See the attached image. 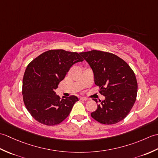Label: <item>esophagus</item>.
I'll return each mask as SVG.
<instances>
[{
    "label": "esophagus",
    "instance_id": "esophagus-1",
    "mask_svg": "<svg viewBox=\"0 0 158 158\" xmlns=\"http://www.w3.org/2000/svg\"><path fill=\"white\" fill-rule=\"evenodd\" d=\"M80 100H84V101H87V100H88L89 99L88 98H85V97H81V98H80Z\"/></svg>",
    "mask_w": 158,
    "mask_h": 158
}]
</instances>
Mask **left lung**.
<instances>
[{"label":"left lung","instance_id":"left-lung-1","mask_svg":"<svg viewBox=\"0 0 158 158\" xmlns=\"http://www.w3.org/2000/svg\"><path fill=\"white\" fill-rule=\"evenodd\" d=\"M89 64L94 75V82L100 87L104 100L91 113L92 118L103 124H114L128 115L136 101L137 81L130 66L111 53L92 50L79 53Z\"/></svg>","mask_w":158,"mask_h":158}]
</instances>
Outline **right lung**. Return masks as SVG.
Returning <instances> with one entry per match:
<instances>
[{
    "label": "right lung",
    "mask_w": 158,
    "mask_h": 158,
    "mask_svg": "<svg viewBox=\"0 0 158 158\" xmlns=\"http://www.w3.org/2000/svg\"><path fill=\"white\" fill-rule=\"evenodd\" d=\"M83 59L78 53L49 50L28 65L22 82L23 100L33 118L47 126L61 123L79 99L75 96L60 99L55 89L74 64Z\"/></svg>",
    "instance_id": "add662e5"
}]
</instances>
